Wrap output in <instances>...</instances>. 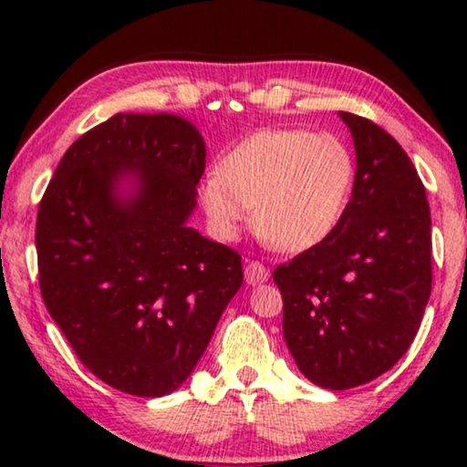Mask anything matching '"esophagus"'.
<instances>
[{
	"label": "esophagus",
	"mask_w": 467,
	"mask_h": 467,
	"mask_svg": "<svg viewBox=\"0 0 467 467\" xmlns=\"http://www.w3.org/2000/svg\"><path fill=\"white\" fill-rule=\"evenodd\" d=\"M244 276L248 285H261L270 278V270H267L264 264H259V261H251V264L246 265Z\"/></svg>",
	"instance_id": "obj_1"
}]
</instances>
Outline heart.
<instances>
[{"label":"heart","instance_id":"b5f03b06","mask_svg":"<svg viewBox=\"0 0 467 467\" xmlns=\"http://www.w3.org/2000/svg\"><path fill=\"white\" fill-rule=\"evenodd\" d=\"M355 182V157L340 136L304 127L254 131L200 178V200L221 238L254 219L283 251L321 244L342 221Z\"/></svg>","mask_w":467,"mask_h":467}]
</instances>
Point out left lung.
Instances as JSON below:
<instances>
[{"instance_id": "obj_1", "label": "left lung", "mask_w": 467, "mask_h": 467, "mask_svg": "<svg viewBox=\"0 0 467 467\" xmlns=\"http://www.w3.org/2000/svg\"><path fill=\"white\" fill-rule=\"evenodd\" d=\"M340 119L357 152L342 221L274 270L286 347L299 372L331 391L391 369L410 348L431 293L430 203L410 157L372 120Z\"/></svg>"}]
</instances>
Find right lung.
I'll use <instances>...</instances> for the list:
<instances>
[{"label":"right lung","mask_w":467,"mask_h":467,"mask_svg":"<svg viewBox=\"0 0 467 467\" xmlns=\"http://www.w3.org/2000/svg\"><path fill=\"white\" fill-rule=\"evenodd\" d=\"M203 168L187 119L119 112L69 146L44 191L42 299L85 368L123 393L176 391L242 286L240 254L187 225Z\"/></svg>","instance_id":"add662e5"}]
</instances>
